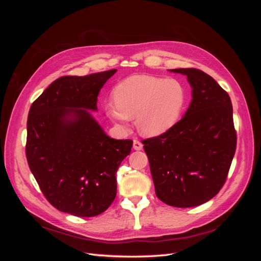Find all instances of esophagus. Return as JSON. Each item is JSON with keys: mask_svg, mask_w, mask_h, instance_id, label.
Segmentation results:
<instances>
[{"mask_svg": "<svg viewBox=\"0 0 261 261\" xmlns=\"http://www.w3.org/2000/svg\"><path fill=\"white\" fill-rule=\"evenodd\" d=\"M133 147H134V149H135V150H141V149H143V144H141L139 140L134 139Z\"/></svg>", "mask_w": 261, "mask_h": 261, "instance_id": "34e87169", "label": "esophagus"}]
</instances>
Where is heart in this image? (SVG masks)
<instances>
[{
	"instance_id": "obj_1",
	"label": "heart",
	"mask_w": 261,
	"mask_h": 261,
	"mask_svg": "<svg viewBox=\"0 0 261 261\" xmlns=\"http://www.w3.org/2000/svg\"><path fill=\"white\" fill-rule=\"evenodd\" d=\"M114 102L105 106L107 116L122 128L136 117L141 134L154 137L167 133L179 121L187 101L184 85L173 78L135 75L118 83Z\"/></svg>"
}]
</instances>
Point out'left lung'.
<instances>
[{"label":"left lung","instance_id":"obj_1","mask_svg":"<svg viewBox=\"0 0 261 261\" xmlns=\"http://www.w3.org/2000/svg\"><path fill=\"white\" fill-rule=\"evenodd\" d=\"M172 72L187 76L191 106L174 127L141 143L158 198L191 208L213 198L225 183L236 150L233 108L227 92L202 70Z\"/></svg>","mask_w":261,"mask_h":261}]
</instances>
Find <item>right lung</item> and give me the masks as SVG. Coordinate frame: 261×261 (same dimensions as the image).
Listing matches in <instances>:
<instances>
[{
  "instance_id": "right-lung-1",
  "label": "right lung",
  "mask_w": 261,
  "mask_h": 261,
  "mask_svg": "<svg viewBox=\"0 0 261 261\" xmlns=\"http://www.w3.org/2000/svg\"><path fill=\"white\" fill-rule=\"evenodd\" d=\"M116 69L63 76L31 105L26 156L42 194L54 208L96 217L116 196V171L132 139L110 138L87 110H97L100 89Z\"/></svg>"
}]
</instances>
